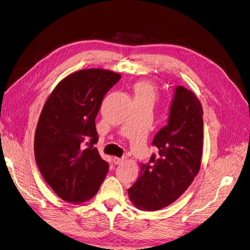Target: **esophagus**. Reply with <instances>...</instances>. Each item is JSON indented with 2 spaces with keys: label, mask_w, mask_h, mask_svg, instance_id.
Returning <instances> with one entry per match:
<instances>
[{
  "label": "esophagus",
  "mask_w": 250,
  "mask_h": 250,
  "mask_svg": "<svg viewBox=\"0 0 250 250\" xmlns=\"http://www.w3.org/2000/svg\"><path fill=\"white\" fill-rule=\"evenodd\" d=\"M113 161H114V164H116V165H119V164H122V163H124L125 161V157H123V158H114L113 159Z\"/></svg>",
  "instance_id": "1"
}]
</instances>
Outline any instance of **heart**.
I'll use <instances>...</instances> for the list:
<instances>
[{
  "mask_svg": "<svg viewBox=\"0 0 250 250\" xmlns=\"http://www.w3.org/2000/svg\"><path fill=\"white\" fill-rule=\"evenodd\" d=\"M135 96H146L155 100L156 87L149 81H140L135 84Z\"/></svg>",
  "mask_w": 250,
  "mask_h": 250,
  "instance_id": "obj_1",
  "label": "heart"
}]
</instances>
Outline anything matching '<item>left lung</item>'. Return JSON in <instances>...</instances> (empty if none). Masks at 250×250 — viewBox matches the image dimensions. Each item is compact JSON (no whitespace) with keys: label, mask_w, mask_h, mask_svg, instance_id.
<instances>
[{"label":"left lung","mask_w":250,"mask_h":250,"mask_svg":"<svg viewBox=\"0 0 250 250\" xmlns=\"http://www.w3.org/2000/svg\"><path fill=\"white\" fill-rule=\"evenodd\" d=\"M203 115L195 94L176 86L168 124L152 140L158 155H152L148 164L141 165L140 176L127 190L139 210L156 211L169 206L194 180L203 155Z\"/></svg>","instance_id":"obj_1"}]
</instances>
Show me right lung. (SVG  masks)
I'll return each mask as SVG.
<instances>
[{
  "label": "right lung",
  "mask_w": 250,
  "mask_h": 250,
  "mask_svg": "<svg viewBox=\"0 0 250 250\" xmlns=\"http://www.w3.org/2000/svg\"><path fill=\"white\" fill-rule=\"evenodd\" d=\"M120 78L101 68L72 72L55 87L39 116L36 163L49 186L67 203L91 199L109 170L93 146L99 141L95 117L104 96Z\"/></svg>",
  "instance_id": "1"
}]
</instances>
